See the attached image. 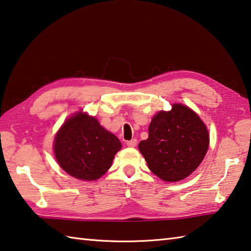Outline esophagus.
<instances>
[{"label":"esophagus","mask_w":251,"mask_h":251,"mask_svg":"<svg viewBox=\"0 0 251 251\" xmlns=\"http://www.w3.org/2000/svg\"><path fill=\"white\" fill-rule=\"evenodd\" d=\"M136 144H138V141H136L135 139H133V140H131V141H127V142H126V145L129 146V148H135Z\"/></svg>","instance_id":"34e87169"}]
</instances>
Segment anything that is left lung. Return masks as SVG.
I'll return each instance as SVG.
<instances>
[{"label":"left lung","instance_id":"8db88e82","mask_svg":"<svg viewBox=\"0 0 251 251\" xmlns=\"http://www.w3.org/2000/svg\"><path fill=\"white\" fill-rule=\"evenodd\" d=\"M209 132L200 117L187 106L174 103L172 110L159 111L149 126V139L139 150L151 172L167 182L191 175L209 149Z\"/></svg>","mask_w":251,"mask_h":251}]
</instances>
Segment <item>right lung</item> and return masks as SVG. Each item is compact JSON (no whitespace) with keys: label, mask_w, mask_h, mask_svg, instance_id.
<instances>
[{"label":"right lung","mask_w":251,"mask_h":251,"mask_svg":"<svg viewBox=\"0 0 251 251\" xmlns=\"http://www.w3.org/2000/svg\"><path fill=\"white\" fill-rule=\"evenodd\" d=\"M121 149L116 135L95 117L77 112L64 122L54 138L56 162L64 172L81 180H96L110 168Z\"/></svg>","instance_id":"obj_1"}]
</instances>
